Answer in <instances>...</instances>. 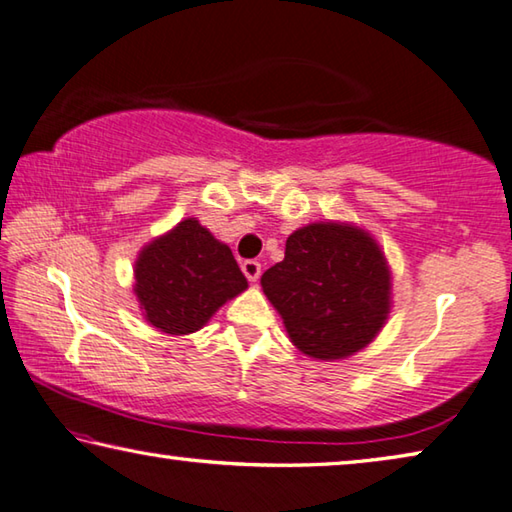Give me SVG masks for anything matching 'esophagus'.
<instances>
[{
	"label": "esophagus",
	"instance_id": "34e87169",
	"mask_svg": "<svg viewBox=\"0 0 512 512\" xmlns=\"http://www.w3.org/2000/svg\"><path fill=\"white\" fill-rule=\"evenodd\" d=\"M241 271H244L250 282H257L259 275H262V264H259L257 259H246V262L241 264Z\"/></svg>",
	"mask_w": 512,
	"mask_h": 512
}]
</instances>
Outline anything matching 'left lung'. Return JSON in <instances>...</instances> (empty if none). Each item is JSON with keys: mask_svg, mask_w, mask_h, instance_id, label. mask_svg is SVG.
Listing matches in <instances>:
<instances>
[{"mask_svg": "<svg viewBox=\"0 0 512 512\" xmlns=\"http://www.w3.org/2000/svg\"><path fill=\"white\" fill-rule=\"evenodd\" d=\"M262 287L293 345L314 359H343L366 348L391 307L386 259L352 225L314 223L293 232Z\"/></svg>", "mask_w": 512, "mask_h": 512, "instance_id": "1", "label": "left lung"}]
</instances>
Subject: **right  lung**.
Returning a JSON list of instances; mask_svg holds the SVG:
<instances>
[{"mask_svg": "<svg viewBox=\"0 0 512 512\" xmlns=\"http://www.w3.org/2000/svg\"><path fill=\"white\" fill-rule=\"evenodd\" d=\"M135 282L146 320L167 334L196 332L248 287L232 250L194 219L180 221L142 250Z\"/></svg>", "mask_w": 512, "mask_h": 512, "instance_id": "obj_1", "label": "right lung"}]
</instances>
